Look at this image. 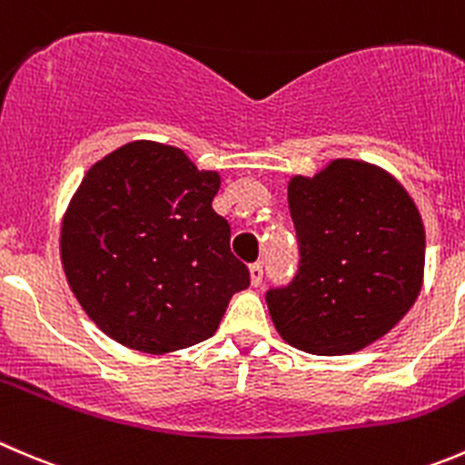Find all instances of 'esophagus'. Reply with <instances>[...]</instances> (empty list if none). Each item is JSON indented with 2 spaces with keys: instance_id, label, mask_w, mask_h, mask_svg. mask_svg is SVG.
Wrapping results in <instances>:
<instances>
[{
  "instance_id": "esophagus-1",
  "label": "esophagus",
  "mask_w": 465,
  "mask_h": 465,
  "mask_svg": "<svg viewBox=\"0 0 465 465\" xmlns=\"http://www.w3.org/2000/svg\"><path fill=\"white\" fill-rule=\"evenodd\" d=\"M248 273H251V284H252V287H260L262 278H264V269H262V264H251Z\"/></svg>"
}]
</instances>
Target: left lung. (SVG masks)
<instances>
[{
	"mask_svg": "<svg viewBox=\"0 0 465 465\" xmlns=\"http://www.w3.org/2000/svg\"><path fill=\"white\" fill-rule=\"evenodd\" d=\"M287 199L301 266L266 293L280 337L325 357L382 339L422 287L425 228L409 192L378 164L339 158L292 176Z\"/></svg>",
	"mask_w": 465,
	"mask_h": 465,
	"instance_id": "1",
	"label": "left lung"
}]
</instances>
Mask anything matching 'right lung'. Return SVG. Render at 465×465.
I'll return each instance as SVG.
<instances>
[{
	"label": "right lung",
	"mask_w": 465,
	"mask_h": 465,
	"mask_svg": "<svg viewBox=\"0 0 465 465\" xmlns=\"http://www.w3.org/2000/svg\"><path fill=\"white\" fill-rule=\"evenodd\" d=\"M217 172L183 149L135 140L96 160L61 226L76 301L113 341L167 355L217 332L232 293L251 284L213 210Z\"/></svg>",
	"instance_id": "add662e5"
}]
</instances>
